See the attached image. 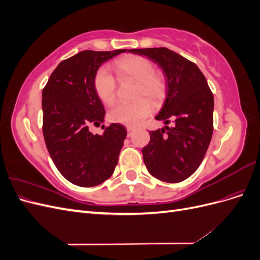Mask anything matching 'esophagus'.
Here are the masks:
<instances>
[{"label": "esophagus", "instance_id": "1", "mask_svg": "<svg viewBox=\"0 0 260 260\" xmlns=\"http://www.w3.org/2000/svg\"><path fill=\"white\" fill-rule=\"evenodd\" d=\"M127 132H128V137H130L132 135V132H133V128L127 127Z\"/></svg>", "mask_w": 260, "mask_h": 260}]
</instances>
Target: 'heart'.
<instances>
[{
	"instance_id": "b5f03b06",
	"label": "heart",
	"mask_w": 260,
	"mask_h": 260,
	"mask_svg": "<svg viewBox=\"0 0 260 260\" xmlns=\"http://www.w3.org/2000/svg\"><path fill=\"white\" fill-rule=\"evenodd\" d=\"M113 68L120 79L135 81V99L131 104H118L108 114L109 119L128 127H135L151 115L153 105H159L166 95V80L160 73L155 72L152 61L137 55L117 59ZM94 89L99 99L106 105H112L116 100V81L106 69L101 68L94 77ZM146 97L150 101L140 99Z\"/></svg>"
}]
</instances>
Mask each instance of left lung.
<instances>
[{
    "instance_id": "obj_1",
    "label": "left lung",
    "mask_w": 260,
    "mask_h": 260,
    "mask_svg": "<svg viewBox=\"0 0 260 260\" xmlns=\"http://www.w3.org/2000/svg\"><path fill=\"white\" fill-rule=\"evenodd\" d=\"M154 61L166 78V96L156 120L165 125L149 132L142 148L149 174L164 182L177 183L200 167L214 130V95L205 76L194 62L166 48L133 49Z\"/></svg>"
}]
</instances>
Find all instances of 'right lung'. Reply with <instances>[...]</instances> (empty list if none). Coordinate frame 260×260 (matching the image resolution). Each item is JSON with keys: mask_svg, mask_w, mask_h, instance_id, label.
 I'll return each instance as SVG.
<instances>
[{"mask_svg": "<svg viewBox=\"0 0 260 260\" xmlns=\"http://www.w3.org/2000/svg\"><path fill=\"white\" fill-rule=\"evenodd\" d=\"M127 50L82 51L60 61L42 91L43 136L58 171L69 182L90 187L113 175L127 130L112 123L103 135L89 125L104 121L94 77L105 61Z\"/></svg>", "mask_w": 260, "mask_h": 260, "instance_id": "right-lung-1", "label": "right lung"}]
</instances>
